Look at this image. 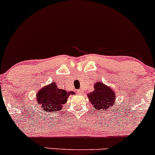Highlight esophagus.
Here are the masks:
<instances>
[{"label":"esophagus","mask_w":155,"mask_h":155,"mask_svg":"<svg viewBox=\"0 0 155 155\" xmlns=\"http://www.w3.org/2000/svg\"><path fill=\"white\" fill-rule=\"evenodd\" d=\"M77 92H78V94H79V95H81V94L83 93V91L81 90H79L77 91Z\"/></svg>","instance_id":"1"}]
</instances>
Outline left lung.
Returning <instances> with one entry per match:
<instances>
[{"instance_id":"8db88e82","label":"left lung","mask_w":155,"mask_h":155,"mask_svg":"<svg viewBox=\"0 0 155 155\" xmlns=\"http://www.w3.org/2000/svg\"><path fill=\"white\" fill-rule=\"evenodd\" d=\"M87 96L90 102L97 111H107L116 102L115 92L101 81L94 84V91L89 93Z\"/></svg>"}]
</instances>
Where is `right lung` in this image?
I'll return each instance as SVG.
<instances>
[{
  "label": "right lung",
  "instance_id": "obj_1",
  "mask_svg": "<svg viewBox=\"0 0 155 155\" xmlns=\"http://www.w3.org/2000/svg\"><path fill=\"white\" fill-rule=\"evenodd\" d=\"M74 94L75 92L73 91L67 92L63 89L58 88L56 83L51 82L38 90L36 94L37 103L42 108V111L52 113L61 109L69 96Z\"/></svg>",
  "mask_w": 155,
  "mask_h": 155
}]
</instances>
